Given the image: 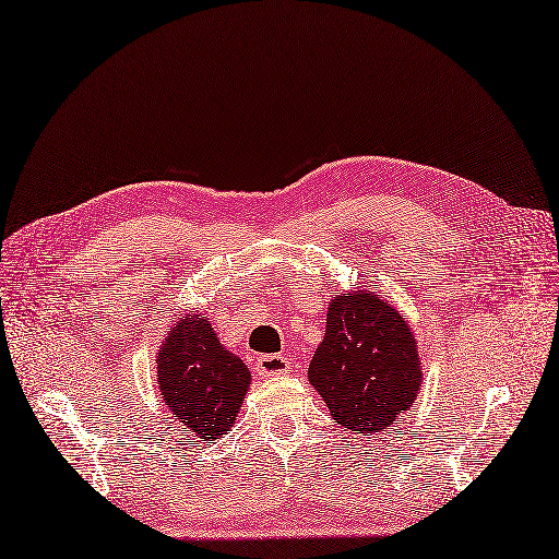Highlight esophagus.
<instances>
[{"mask_svg":"<svg viewBox=\"0 0 559 559\" xmlns=\"http://www.w3.org/2000/svg\"><path fill=\"white\" fill-rule=\"evenodd\" d=\"M255 368L258 373L269 378V376H281L290 368V361H287L283 355H260L255 357Z\"/></svg>","mask_w":559,"mask_h":559,"instance_id":"34e87169","label":"esophagus"}]
</instances>
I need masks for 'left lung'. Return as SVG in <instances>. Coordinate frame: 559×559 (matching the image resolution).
Masks as SVG:
<instances>
[{
	"label": "left lung",
	"instance_id": "1",
	"mask_svg": "<svg viewBox=\"0 0 559 559\" xmlns=\"http://www.w3.org/2000/svg\"><path fill=\"white\" fill-rule=\"evenodd\" d=\"M308 380L341 426L373 436L417 399L421 373L412 329L378 295H341L329 306Z\"/></svg>",
	"mask_w": 559,
	"mask_h": 559
}]
</instances>
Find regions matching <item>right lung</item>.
Instances as JSON below:
<instances>
[{
    "instance_id": "1",
    "label": "right lung",
    "mask_w": 559,
    "mask_h": 559,
    "mask_svg": "<svg viewBox=\"0 0 559 559\" xmlns=\"http://www.w3.org/2000/svg\"><path fill=\"white\" fill-rule=\"evenodd\" d=\"M158 384L173 415L200 440L214 442L235 424L251 373L218 343L206 318L191 313L160 347Z\"/></svg>"
}]
</instances>
